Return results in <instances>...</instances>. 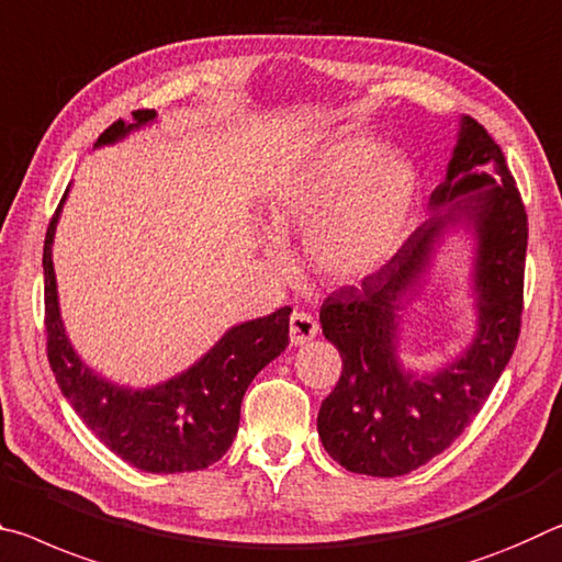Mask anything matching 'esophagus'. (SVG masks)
Returning a JSON list of instances; mask_svg holds the SVG:
<instances>
[{"label": "esophagus", "mask_w": 562, "mask_h": 562, "mask_svg": "<svg viewBox=\"0 0 562 562\" xmlns=\"http://www.w3.org/2000/svg\"><path fill=\"white\" fill-rule=\"evenodd\" d=\"M289 330H291V344L303 346L308 344L311 338H316L318 321L311 314H306V311H293L289 321Z\"/></svg>", "instance_id": "esophagus-1"}]
</instances>
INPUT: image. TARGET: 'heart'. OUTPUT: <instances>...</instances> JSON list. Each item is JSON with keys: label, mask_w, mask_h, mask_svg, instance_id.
<instances>
[{"label": "heart", "mask_w": 562, "mask_h": 562, "mask_svg": "<svg viewBox=\"0 0 562 562\" xmlns=\"http://www.w3.org/2000/svg\"><path fill=\"white\" fill-rule=\"evenodd\" d=\"M420 194L411 159L366 136L330 139L306 151L263 206L273 234L303 232L306 259L334 283L363 281L389 263L406 238ZM281 263V248L263 244Z\"/></svg>", "instance_id": "1"}]
</instances>
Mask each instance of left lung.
Masks as SVG:
<instances>
[{
    "instance_id": "obj_1",
    "label": "left lung",
    "mask_w": 562,
    "mask_h": 562,
    "mask_svg": "<svg viewBox=\"0 0 562 562\" xmlns=\"http://www.w3.org/2000/svg\"><path fill=\"white\" fill-rule=\"evenodd\" d=\"M430 218L381 271L330 293L321 328L344 358L321 403L318 438L346 471L395 477L426 465L483 408L520 334L528 216L501 146L471 116L458 122ZM450 235L472 244V341L430 372L402 361L409 303Z\"/></svg>"
}]
</instances>
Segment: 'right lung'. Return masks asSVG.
I'll list each match as a JSON object with an SVG mask.
<instances>
[{"label":"right lung","mask_w":562,"mask_h":562,"mask_svg":"<svg viewBox=\"0 0 562 562\" xmlns=\"http://www.w3.org/2000/svg\"><path fill=\"white\" fill-rule=\"evenodd\" d=\"M154 122V109L134 112L132 122L109 126L94 149L124 142ZM69 189L49 221L42 259L47 356L59 391L91 434L139 471L164 475L204 471L232 448L248 383L286 351L291 308L283 306L232 326L199 361L167 381L146 389L114 383L77 353L61 321L52 246Z\"/></svg>","instance_id":"obj_1"}]
</instances>
